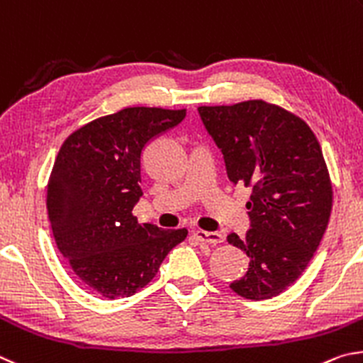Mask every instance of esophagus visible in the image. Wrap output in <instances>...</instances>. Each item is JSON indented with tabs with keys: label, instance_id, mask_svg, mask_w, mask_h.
<instances>
[{
	"label": "esophagus",
	"instance_id": "obj_1",
	"mask_svg": "<svg viewBox=\"0 0 363 363\" xmlns=\"http://www.w3.org/2000/svg\"><path fill=\"white\" fill-rule=\"evenodd\" d=\"M194 238L199 240L202 244H221L225 240V236L221 233H208V231H202V230H196L193 231Z\"/></svg>",
	"mask_w": 363,
	"mask_h": 363
}]
</instances>
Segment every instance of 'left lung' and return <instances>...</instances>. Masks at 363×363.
<instances>
[{
  "label": "left lung",
  "mask_w": 363,
  "mask_h": 363,
  "mask_svg": "<svg viewBox=\"0 0 363 363\" xmlns=\"http://www.w3.org/2000/svg\"><path fill=\"white\" fill-rule=\"evenodd\" d=\"M234 185L250 186V230L228 242L250 258L230 287L247 300L287 290L319 247L332 212V183L320 145L301 118L263 100L199 106Z\"/></svg>",
  "instance_id": "obj_1"
}]
</instances>
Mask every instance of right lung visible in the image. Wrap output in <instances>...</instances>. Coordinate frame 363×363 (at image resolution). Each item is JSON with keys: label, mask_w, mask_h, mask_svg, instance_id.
Masks as SVG:
<instances>
[{"label": "right lung", "mask_w": 363, "mask_h": 363, "mask_svg": "<svg viewBox=\"0 0 363 363\" xmlns=\"http://www.w3.org/2000/svg\"><path fill=\"white\" fill-rule=\"evenodd\" d=\"M186 110L133 106L73 132L48 183V213L57 247L74 274L101 296L137 294L188 231L138 223L142 152L174 129Z\"/></svg>", "instance_id": "obj_1"}]
</instances>
